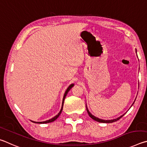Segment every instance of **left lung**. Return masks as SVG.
I'll use <instances>...</instances> for the list:
<instances>
[{
    "mask_svg": "<svg viewBox=\"0 0 147 147\" xmlns=\"http://www.w3.org/2000/svg\"><path fill=\"white\" fill-rule=\"evenodd\" d=\"M136 53H137V51H136ZM133 104H134V103H133ZM133 104H132V105H133ZM86 110H87V112H88V115H89V116L90 117L92 118V119H93L94 120L96 121L99 122V123H114V122L117 121L120 119L121 118V117L123 116V115H121V117L117 118V119H113V120H103V119H99V118L95 117L94 115H92V114H91V113L88 111V109H87V107H86Z\"/></svg>",
    "mask_w": 147,
    "mask_h": 147,
    "instance_id": "left-lung-1",
    "label": "left lung"
}]
</instances>
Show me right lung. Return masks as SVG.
<instances>
[{
  "label": "right lung",
  "instance_id": "add662e5",
  "mask_svg": "<svg viewBox=\"0 0 147 147\" xmlns=\"http://www.w3.org/2000/svg\"><path fill=\"white\" fill-rule=\"evenodd\" d=\"M74 86V84H71V85H69V86H68V88H67V90H66V92H65V93H64V97H63V104H62V108H61V111L59 112V114L56 115V116H55L54 117H53L52 119H49V120H48V121H43V122H35V121H32V122H33V123H51V122H53V121H54L55 120H56L58 118V117L59 116V115H60V114H61V112H62V110H63V104H64V99H65V97H66V95H67V94H68V92L69 91V90H70L72 87H73Z\"/></svg>",
  "mask_w": 147,
  "mask_h": 147
}]
</instances>
